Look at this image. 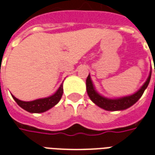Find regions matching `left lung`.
Returning a JSON list of instances; mask_svg holds the SVG:
<instances>
[{"label": "left lung", "mask_w": 155, "mask_h": 155, "mask_svg": "<svg viewBox=\"0 0 155 155\" xmlns=\"http://www.w3.org/2000/svg\"><path fill=\"white\" fill-rule=\"evenodd\" d=\"M155 72V71H154ZM151 77V72L150 73V75L148 77L147 81L144 84V85L139 89L138 91L130 95V96H127L121 98H117V99H110V98H104L100 94H98V93L95 91L94 85H93L92 81L90 79L89 74L86 79V89L88 95L90 98V99L96 105L100 107L101 108L107 110V111H119V110L127 109L130 106H132L133 104H136V102L140 99L142 94L145 92V89L147 88L148 84L150 83Z\"/></svg>", "instance_id": "1"}]
</instances>
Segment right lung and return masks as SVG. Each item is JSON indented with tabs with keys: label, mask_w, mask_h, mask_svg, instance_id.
<instances>
[{
	"label": "right lung",
	"mask_w": 155,
	"mask_h": 155,
	"mask_svg": "<svg viewBox=\"0 0 155 155\" xmlns=\"http://www.w3.org/2000/svg\"><path fill=\"white\" fill-rule=\"evenodd\" d=\"M63 94V85L61 84L57 92L54 94L51 95L48 98H40L34 101H30V102H25V101L19 100L14 95H12L13 98L15 100L17 104L19 107H21L23 109L28 111L29 113H44L46 111L51 108L52 107H54L56 104L60 101L61 98Z\"/></svg>",
	"instance_id": "1"
}]
</instances>
